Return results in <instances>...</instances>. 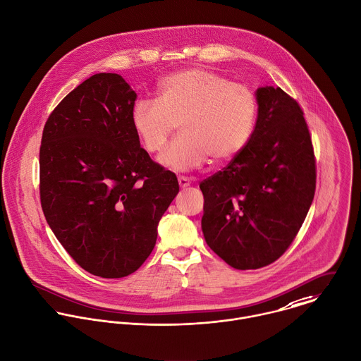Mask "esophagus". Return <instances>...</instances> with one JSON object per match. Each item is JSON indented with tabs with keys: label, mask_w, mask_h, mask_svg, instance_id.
Masks as SVG:
<instances>
[{
	"label": "esophagus",
	"mask_w": 361,
	"mask_h": 361,
	"mask_svg": "<svg viewBox=\"0 0 361 361\" xmlns=\"http://www.w3.org/2000/svg\"><path fill=\"white\" fill-rule=\"evenodd\" d=\"M178 182H179L180 188H188L190 185V179L188 176H179Z\"/></svg>",
	"instance_id": "esophagus-1"
}]
</instances>
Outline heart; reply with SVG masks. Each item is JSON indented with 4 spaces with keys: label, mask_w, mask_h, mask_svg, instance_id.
Here are the masks:
<instances>
[{
    "label": "heart",
    "mask_w": 361,
    "mask_h": 361,
    "mask_svg": "<svg viewBox=\"0 0 361 361\" xmlns=\"http://www.w3.org/2000/svg\"><path fill=\"white\" fill-rule=\"evenodd\" d=\"M257 114L255 92L240 82L203 68L166 75L155 99H140L131 109V126L149 154L161 152L176 126L180 137L159 158L178 169L224 162L246 145Z\"/></svg>",
    "instance_id": "heart-1"
}]
</instances>
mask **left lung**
Returning a JSON list of instances; mask_svg holds the SVG:
<instances>
[{"mask_svg":"<svg viewBox=\"0 0 361 361\" xmlns=\"http://www.w3.org/2000/svg\"><path fill=\"white\" fill-rule=\"evenodd\" d=\"M257 121L231 162L204 179L202 230L230 266L277 260L297 237L315 195L311 134L298 102L281 88L256 91Z\"/></svg>","mask_w":361,"mask_h":361,"instance_id":"obj_1","label":"left lung"}]
</instances>
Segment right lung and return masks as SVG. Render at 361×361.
Segmentation results:
<instances>
[{"mask_svg":"<svg viewBox=\"0 0 361 361\" xmlns=\"http://www.w3.org/2000/svg\"><path fill=\"white\" fill-rule=\"evenodd\" d=\"M135 92L99 73L50 114L39 152L40 204L68 255L105 279L134 273L149 256L162 214L179 192L131 126Z\"/></svg>","mask_w":361,"mask_h":361,"instance_id":"add662e5","label":"right lung"}]
</instances>
